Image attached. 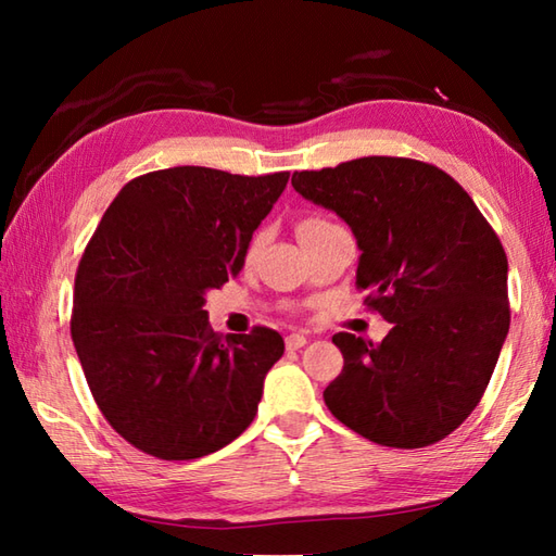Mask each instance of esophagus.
I'll return each mask as SVG.
<instances>
[{"label":"esophagus","instance_id":"esophagus-1","mask_svg":"<svg viewBox=\"0 0 556 556\" xmlns=\"http://www.w3.org/2000/svg\"><path fill=\"white\" fill-rule=\"evenodd\" d=\"M305 344H308V339H305L303 334H289V337H287V349H289V351H299V349H303Z\"/></svg>","mask_w":556,"mask_h":556}]
</instances>
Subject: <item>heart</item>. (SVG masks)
Here are the masks:
<instances>
[{
	"label": "heart",
	"instance_id": "b5f03b06",
	"mask_svg": "<svg viewBox=\"0 0 556 556\" xmlns=\"http://www.w3.org/2000/svg\"><path fill=\"white\" fill-rule=\"evenodd\" d=\"M313 222H323V219H305L303 224H313ZM303 224H301V227H303Z\"/></svg>",
	"mask_w": 556,
	"mask_h": 556
}]
</instances>
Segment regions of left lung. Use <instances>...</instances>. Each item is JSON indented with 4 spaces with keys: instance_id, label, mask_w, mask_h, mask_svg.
Returning a JSON list of instances; mask_svg holds the SVG:
<instances>
[{
    "instance_id": "1",
    "label": "left lung",
    "mask_w": 556,
    "mask_h": 556,
    "mask_svg": "<svg viewBox=\"0 0 556 556\" xmlns=\"http://www.w3.org/2000/svg\"><path fill=\"white\" fill-rule=\"evenodd\" d=\"M291 184L349 224L356 285L392 323L380 344L332 337L344 370L325 389L327 408L382 446L444 440L485 394L509 334L497 233L452 176L418 160L361 157L296 172Z\"/></svg>"
}]
</instances>
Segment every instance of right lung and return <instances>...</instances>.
Listing matches in <instances>:
<instances>
[{
  "label": "right lung",
  "instance_id": "1",
  "mask_svg": "<svg viewBox=\"0 0 556 556\" xmlns=\"http://www.w3.org/2000/svg\"><path fill=\"white\" fill-rule=\"evenodd\" d=\"M289 172L172 167L128 181L80 257L71 337L102 416L164 460L207 456L253 422L285 339L212 332L205 293L243 269Z\"/></svg>",
  "mask_w": 556,
  "mask_h": 556
}]
</instances>
